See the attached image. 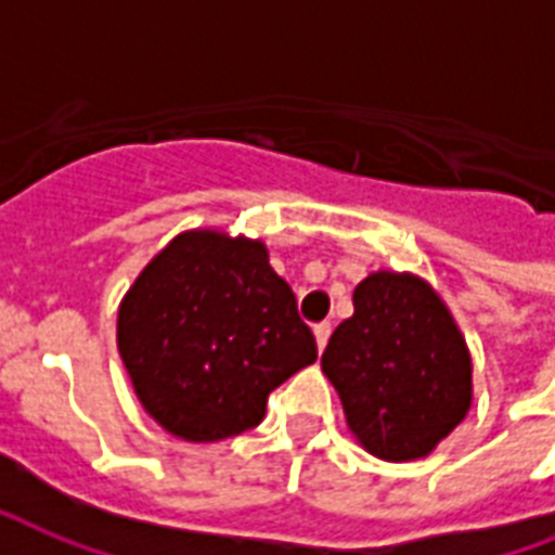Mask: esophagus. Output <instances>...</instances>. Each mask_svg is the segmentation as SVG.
I'll use <instances>...</instances> for the list:
<instances>
[{"instance_id": "1", "label": "esophagus", "mask_w": 555, "mask_h": 555, "mask_svg": "<svg viewBox=\"0 0 555 555\" xmlns=\"http://www.w3.org/2000/svg\"><path fill=\"white\" fill-rule=\"evenodd\" d=\"M312 333H315V341H318V350H324L326 347V338H330V333H333V326L326 324H315L312 326Z\"/></svg>"}]
</instances>
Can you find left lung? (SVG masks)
<instances>
[{
	"label": "left lung",
	"mask_w": 555,
	"mask_h": 555,
	"mask_svg": "<svg viewBox=\"0 0 555 555\" xmlns=\"http://www.w3.org/2000/svg\"><path fill=\"white\" fill-rule=\"evenodd\" d=\"M321 371L338 390L347 428L390 463L420 461L472 408V356L434 286L411 272H371L353 315L330 336Z\"/></svg>",
	"instance_id": "1"
}]
</instances>
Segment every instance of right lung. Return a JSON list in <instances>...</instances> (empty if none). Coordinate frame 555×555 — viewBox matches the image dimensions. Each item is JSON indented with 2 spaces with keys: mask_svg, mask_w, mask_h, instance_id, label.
Returning <instances> with one entry per match:
<instances>
[{
  "mask_svg": "<svg viewBox=\"0 0 555 555\" xmlns=\"http://www.w3.org/2000/svg\"><path fill=\"white\" fill-rule=\"evenodd\" d=\"M118 353L141 408L167 434L217 442L255 428L269 393L315 362L318 347L266 243L193 229L127 289Z\"/></svg>",
  "mask_w": 555,
  "mask_h": 555,
  "instance_id": "obj_1",
  "label": "right lung"
}]
</instances>
